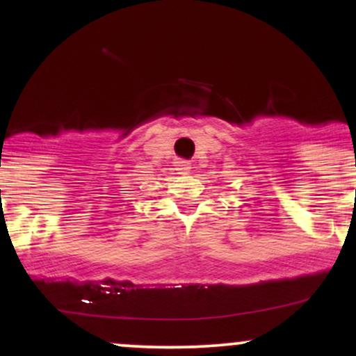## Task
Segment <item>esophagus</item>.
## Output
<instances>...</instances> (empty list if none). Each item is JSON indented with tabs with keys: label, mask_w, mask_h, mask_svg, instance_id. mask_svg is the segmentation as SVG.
<instances>
[{
	"label": "esophagus",
	"mask_w": 356,
	"mask_h": 356,
	"mask_svg": "<svg viewBox=\"0 0 356 356\" xmlns=\"http://www.w3.org/2000/svg\"><path fill=\"white\" fill-rule=\"evenodd\" d=\"M177 170H179V174H189L191 172V164L187 161H179L177 162Z\"/></svg>",
	"instance_id": "esophagus-1"
}]
</instances>
